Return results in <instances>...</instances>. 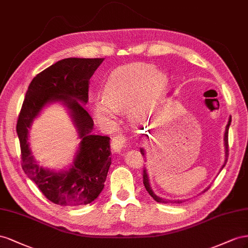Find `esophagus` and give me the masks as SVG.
<instances>
[{
  "label": "esophagus",
  "mask_w": 248,
  "mask_h": 248,
  "mask_svg": "<svg viewBox=\"0 0 248 248\" xmlns=\"http://www.w3.org/2000/svg\"><path fill=\"white\" fill-rule=\"evenodd\" d=\"M125 143H126V138L124 135H122V134H118V135L114 136L112 138V142H111V147L113 152L119 153L124 147Z\"/></svg>",
  "instance_id": "1"
}]
</instances>
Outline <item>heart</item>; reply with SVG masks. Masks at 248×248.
I'll use <instances>...</instances> for the list:
<instances>
[{
  "label": "heart",
  "mask_w": 248,
  "mask_h": 248,
  "mask_svg": "<svg viewBox=\"0 0 248 248\" xmlns=\"http://www.w3.org/2000/svg\"><path fill=\"white\" fill-rule=\"evenodd\" d=\"M167 81V76L152 64L136 63L119 67L106 81L104 97L93 103L94 115L103 123H111L118 111L128 106L132 122L145 123L155 114Z\"/></svg>",
  "instance_id": "heart-1"
}]
</instances>
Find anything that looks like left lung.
Wrapping results in <instances>:
<instances>
[{
	"mask_svg": "<svg viewBox=\"0 0 248 248\" xmlns=\"http://www.w3.org/2000/svg\"><path fill=\"white\" fill-rule=\"evenodd\" d=\"M231 123H232V117H230L229 118V123H228V124H226V128H225V133H224V145H225V160H224V163H223V165H222V167H221V169L225 166V164H226V162H228V157H229V128H230V124H231ZM148 137V136H147ZM140 153H141V155H145L144 154V150L143 148H141L140 150ZM220 169V170H221ZM143 184H144V187H145V189H146V191L148 192V194H150L153 199L155 201V202H161V203H167L168 202H176V203H181L183 201H172V202H170V201H166V200H163V199H161V197H159V196H157L155 195V193H154V191H153V189H152V187H151V185H150V180H148V176H147V173H146V169L144 168L143 169ZM210 187H208L207 189H204L202 192H204V191H207L208 189H209Z\"/></svg>",
	"mask_w": 248,
	"mask_h": 248,
	"instance_id": "left-lung-1",
	"label": "left lung"
}]
</instances>
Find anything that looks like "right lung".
<instances>
[{
  "label": "right lung",
  "instance_id": "obj_1",
  "mask_svg": "<svg viewBox=\"0 0 248 248\" xmlns=\"http://www.w3.org/2000/svg\"><path fill=\"white\" fill-rule=\"evenodd\" d=\"M103 58H66L42 70L30 83L20 109L16 132L25 173L48 201L60 206L93 202L104 189L111 165L110 138L91 134L93 120L82 104L88 102L89 80ZM67 106L81 138L80 147L68 171L54 172L33 160L27 134L34 118L48 102Z\"/></svg>",
  "mask_w": 248,
  "mask_h": 248
}]
</instances>
